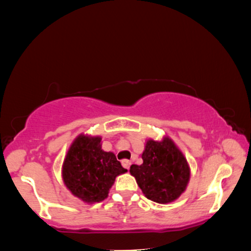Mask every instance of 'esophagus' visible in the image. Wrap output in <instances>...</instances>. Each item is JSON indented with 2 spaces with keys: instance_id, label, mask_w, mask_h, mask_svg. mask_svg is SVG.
Masks as SVG:
<instances>
[{
  "instance_id": "obj_1",
  "label": "esophagus",
  "mask_w": 251,
  "mask_h": 251,
  "mask_svg": "<svg viewBox=\"0 0 251 251\" xmlns=\"http://www.w3.org/2000/svg\"><path fill=\"white\" fill-rule=\"evenodd\" d=\"M122 164H123V166H124L126 169H129L130 165H131V161L128 160V159H125V160H123Z\"/></svg>"
}]
</instances>
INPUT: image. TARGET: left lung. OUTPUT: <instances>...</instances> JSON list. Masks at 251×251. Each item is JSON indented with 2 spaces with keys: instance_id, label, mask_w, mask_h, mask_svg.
Returning a JSON list of instances; mask_svg holds the SVG:
<instances>
[{
  "instance_id": "left-lung-1",
  "label": "left lung",
  "mask_w": 251,
  "mask_h": 251,
  "mask_svg": "<svg viewBox=\"0 0 251 251\" xmlns=\"http://www.w3.org/2000/svg\"><path fill=\"white\" fill-rule=\"evenodd\" d=\"M143 164L131 165L143 194L158 203H169L179 198L190 179V168L182 151L168 136L161 141L147 139L142 154Z\"/></svg>"
}]
</instances>
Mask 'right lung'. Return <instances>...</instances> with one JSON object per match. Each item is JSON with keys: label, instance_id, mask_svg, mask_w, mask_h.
I'll return each instance as SVG.
<instances>
[{"label": "right lung", "instance_id": "obj_1", "mask_svg": "<svg viewBox=\"0 0 251 251\" xmlns=\"http://www.w3.org/2000/svg\"><path fill=\"white\" fill-rule=\"evenodd\" d=\"M126 172L114 152L101 150L100 136L79 134L66 152L62 178L72 195L95 203L107 198L115 178Z\"/></svg>", "mask_w": 251, "mask_h": 251}]
</instances>
